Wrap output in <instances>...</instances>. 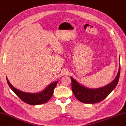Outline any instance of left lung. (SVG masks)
Returning a JSON list of instances; mask_svg holds the SVG:
<instances>
[{
  "mask_svg": "<svg viewBox=\"0 0 126 126\" xmlns=\"http://www.w3.org/2000/svg\"><path fill=\"white\" fill-rule=\"evenodd\" d=\"M120 63L118 74L111 83L104 87L91 89L82 86L71 77V89L74 95L80 102L84 103L94 104L104 100L114 89L118 82L120 75Z\"/></svg>",
  "mask_w": 126,
  "mask_h": 126,
  "instance_id": "left-lung-1",
  "label": "left lung"
}]
</instances>
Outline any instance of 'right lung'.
I'll list each match as a JSON object with an SVG mask.
<instances>
[{"label": "right lung", "mask_w": 126, "mask_h": 126, "mask_svg": "<svg viewBox=\"0 0 126 126\" xmlns=\"http://www.w3.org/2000/svg\"><path fill=\"white\" fill-rule=\"evenodd\" d=\"M7 78V81L9 87L13 90L20 99L24 102L30 105H38L44 104L48 102L52 97L53 90L55 86H56L58 81H55L53 83L49 84L45 89L44 90L37 93H29L23 92L17 89L10 83L9 80Z\"/></svg>", "instance_id": "obj_1"}]
</instances>
